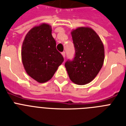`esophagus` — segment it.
<instances>
[{
  "label": "esophagus",
  "mask_w": 126,
  "mask_h": 126,
  "mask_svg": "<svg viewBox=\"0 0 126 126\" xmlns=\"http://www.w3.org/2000/svg\"><path fill=\"white\" fill-rule=\"evenodd\" d=\"M62 55L63 56V57H64V58H65V56H66V53H65L64 51L62 52Z\"/></svg>",
  "instance_id": "esophagus-1"
}]
</instances>
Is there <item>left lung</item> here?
Returning a JSON list of instances; mask_svg holds the SVG:
<instances>
[{
    "label": "left lung",
    "instance_id": "8db88e82",
    "mask_svg": "<svg viewBox=\"0 0 126 126\" xmlns=\"http://www.w3.org/2000/svg\"><path fill=\"white\" fill-rule=\"evenodd\" d=\"M71 36L75 56L65 62V67L71 81L83 85L91 82L102 68L104 47L98 35L90 28L79 27L71 32Z\"/></svg>",
    "mask_w": 126,
    "mask_h": 126
}]
</instances>
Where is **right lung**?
Listing matches in <instances>:
<instances>
[{"label": "right lung", "instance_id": "1", "mask_svg": "<svg viewBox=\"0 0 126 126\" xmlns=\"http://www.w3.org/2000/svg\"><path fill=\"white\" fill-rule=\"evenodd\" d=\"M51 32L47 24L34 27L27 33L22 46L24 68L29 76L40 83L50 80L64 61Z\"/></svg>", "mask_w": 126, "mask_h": 126}]
</instances>
